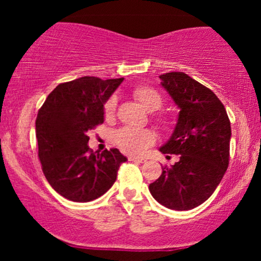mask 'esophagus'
I'll use <instances>...</instances> for the list:
<instances>
[{
  "mask_svg": "<svg viewBox=\"0 0 261 261\" xmlns=\"http://www.w3.org/2000/svg\"><path fill=\"white\" fill-rule=\"evenodd\" d=\"M128 161L139 162V163H143V162H146V160L143 157H135V155H130V157H128Z\"/></svg>",
  "mask_w": 261,
  "mask_h": 261,
  "instance_id": "obj_1",
  "label": "esophagus"
}]
</instances>
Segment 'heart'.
Returning a JSON list of instances; mask_svg holds the SVG:
<instances>
[{"label":"heart","mask_w":261,"mask_h":261,"mask_svg":"<svg viewBox=\"0 0 261 261\" xmlns=\"http://www.w3.org/2000/svg\"><path fill=\"white\" fill-rule=\"evenodd\" d=\"M134 97L140 101L141 106L148 112H155L163 104V97L157 89L151 86H140L134 89ZM116 99L109 98L104 104V116L106 119H112L115 113ZM161 122H167L163 116H160ZM116 146L122 152L128 154H139L146 147H148L154 141V134L151 130H139V128L124 127L119 130L114 136Z\"/></svg>","instance_id":"b5f03b06"}]
</instances>
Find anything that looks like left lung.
Masks as SVG:
<instances>
[{"mask_svg": "<svg viewBox=\"0 0 261 261\" xmlns=\"http://www.w3.org/2000/svg\"><path fill=\"white\" fill-rule=\"evenodd\" d=\"M160 79L180 109L174 131L160 151L178 154L179 161L164 167L148 189L161 205L187 211L214 194L228 168L230 122L217 95L187 73L168 72Z\"/></svg>", "mask_w": 261, "mask_h": 261, "instance_id": "left-lung-1", "label": "left lung"}]
</instances>
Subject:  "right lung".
Returning a JSON list of instances; mask_svg holds the SVG:
<instances>
[{"label": "right lung", "instance_id": "right-lung-1", "mask_svg": "<svg viewBox=\"0 0 261 261\" xmlns=\"http://www.w3.org/2000/svg\"><path fill=\"white\" fill-rule=\"evenodd\" d=\"M124 79L85 76L61 83L39 109L35 131L41 169L54 190L74 202L106 194L127 161L118 148L95 154L88 131L104 121V103Z\"/></svg>", "mask_w": 261, "mask_h": 261}]
</instances>
